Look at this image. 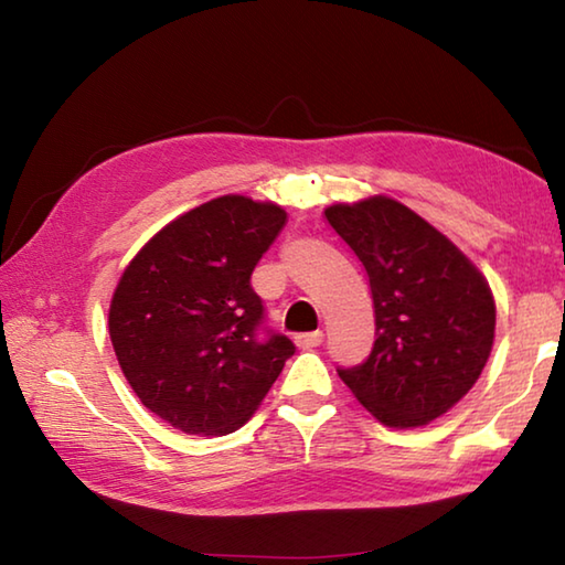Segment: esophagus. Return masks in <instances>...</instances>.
<instances>
[{"mask_svg": "<svg viewBox=\"0 0 565 565\" xmlns=\"http://www.w3.org/2000/svg\"><path fill=\"white\" fill-rule=\"evenodd\" d=\"M323 341V333L321 331H311V333H299V337L294 339V343L299 349H313L319 347V343Z\"/></svg>", "mask_w": 565, "mask_h": 565, "instance_id": "obj_1", "label": "esophagus"}]
</instances>
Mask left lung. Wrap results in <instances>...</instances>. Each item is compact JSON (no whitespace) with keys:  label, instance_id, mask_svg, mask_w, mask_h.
Returning <instances> with one entry per match:
<instances>
[{"label":"left lung","instance_id":"obj_1","mask_svg":"<svg viewBox=\"0 0 565 565\" xmlns=\"http://www.w3.org/2000/svg\"><path fill=\"white\" fill-rule=\"evenodd\" d=\"M333 226L369 276L376 341L343 384L388 428H418L454 408L493 349L495 301L473 262L391 196L333 204Z\"/></svg>","mask_w":565,"mask_h":565}]
</instances>
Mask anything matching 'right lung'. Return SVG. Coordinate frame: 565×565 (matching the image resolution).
<instances>
[{
    "label": "right lung",
    "mask_w": 565,
    "mask_h": 565,
    "mask_svg": "<svg viewBox=\"0 0 565 565\" xmlns=\"http://www.w3.org/2000/svg\"><path fill=\"white\" fill-rule=\"evenodd\" d=\"M286 224L271 202L226 194L181 214L139 248L109 303L114 353L134 394L179 431L242 428L296 347L259 337L252 271Z\"/></svg>",
    "instance_id": "obj_1"
}]
</instances>
